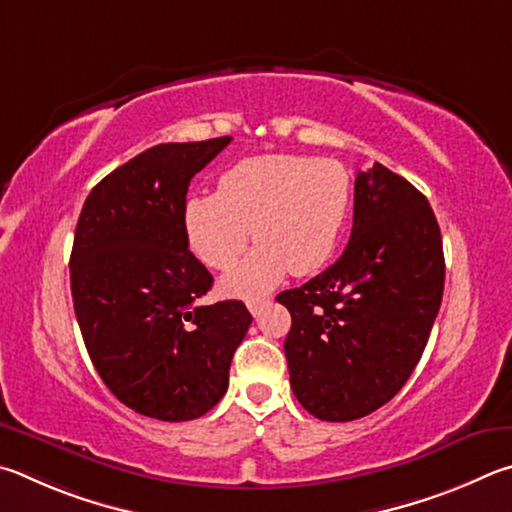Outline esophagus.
Returning a JSON list of instances; mask_svg holds the SVG:
<instances>
[{
	"mask_svg": "<svg viewBox=\"0 0 512 512\" xmlns=\"http://www.w3.org/2000/svg\"><path fill=\"white\" fill-rule=\"evenodd\" d=\"M267 303H270V297H256V299H247V308H249V312L251 315H258V312H261V308L263 306H267Z\"/></svg>",
	"mask_w": 512,
	"mask_h": 512,
	"instance_id": "esophagus-1",
	"label": "esophagus"
}]
</instances>
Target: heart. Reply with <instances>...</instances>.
Returning a JSON list of instances; mask_svg holds the SVG:
<instances>
[{"label": "heart", "mask_w": 512, "mask_h": 512, "mask_svg": "<svg viewBox=\"0 0 512 512\" xmlns=\"http://www.w3.org/2000/svg\"><path fill=\"white\" fill-rule=\"evenodd\" d=\"M351 209V175L330 157L265 155L242 159L220 177L218 193L188 197L184 231L202 263L227 270L245 251L249 231L261 242L222 279L231 297H256L285 272L324 265Z\"/></svg>", "instance_id": "1"}]
</instances>
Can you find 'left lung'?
<instances>
[{"instance_id":"1","label":"left lung","mask_w":512,"mask_h":512,"mask_svg":"<svg viewBox=\"0 0 512 512\" xmlns=\"http://www.w3.org/2000/svg\"><path fill=\"white\" fill-rule=\"evenodd\" d=\"M443 283L441 229L427 197L382 164L360 170L344 254L276 297L292 315L285 357L303 409L346 423L387 405L420 362Z\"/></svg>"}]
</instances>
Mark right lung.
<instances>
[{
	"label": "right lung",
	"instance_id": "add662e5",
	"mask_svg": "<svg viewBox=\"0 0 512 512\" xmlns=\"http://www.w3.org/2000/svg\"><path fill=\"white\" fill-rule=\"evenodd\" d=\"M231 137L159 143L87 195L69 274L76 319L105 387L141 416H204L229 387L251 315L242 301L195 306L213 276L188 251L191 179Z\"/></svg>",
	"mask_w": 512,
	"mask_h": 512
}]
</instances>
